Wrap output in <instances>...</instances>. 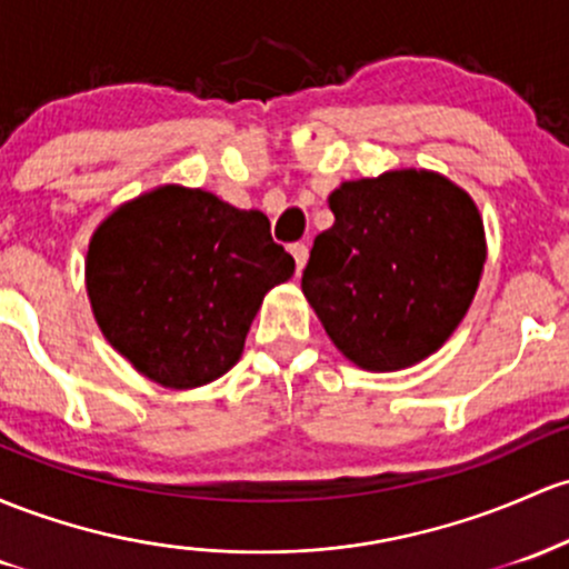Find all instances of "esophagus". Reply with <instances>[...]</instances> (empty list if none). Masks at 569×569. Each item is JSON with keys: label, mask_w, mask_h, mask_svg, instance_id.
Masks as SVG:
<instances>
[{"label": "esophagus", "mask_w": 569, "mask_h": 569, "mask_svg": "<svg viewBox=\"0 0 569 569\" xmlns=\"http://www.w3.org/2000/svg\"><path fill=\"white\" fill-rule=\"evenodd\" d=\"M289 251H291V256H295V261H297V272H302L305 261H308V246H305V242H295V246H291Z\"/></svg>", "instance_id": "obj_1"}]
</instances>
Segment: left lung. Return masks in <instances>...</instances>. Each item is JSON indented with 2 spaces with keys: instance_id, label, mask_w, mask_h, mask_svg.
Returning a JSON list of instances; mask_svg holds the SVG:
<instances>
[{
  "instance_id": "8db88e82",
  "label": "left lung",
  "mask_w": 569,
  "mask_h": 569,
  "mask_svg": "<svg viewBox=\"0 0 569 569\" xmlns=\"http://www.w3.org/2000/svg\"><path fill=\"white\" fill-rule=\"evenodd\" d=\"M335 223L316 237L302 295L337 351L372 372L435 353L476 297L483 218L465 189L429 170L346 180Z\"/></svg>"
}]
</instances>
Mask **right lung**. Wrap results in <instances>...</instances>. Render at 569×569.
<instances>
[{"label": "right lung", "instance_id": "1", "mask_svg": "<svg viewBox=\"0 0 569 569\" xmlns=\"http://www.w3.org/2000/svg\"><path fill=\"white\" fill-rule=\"evenodd\" d=\"M295 274L270 218L216 193L159 186L93 232L86 289L99 329L140 376L197 389L240 359L261 299Z\"/></svg>", "mask_w": 569, "mask_h": 569}]
</instances>
